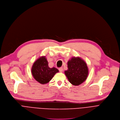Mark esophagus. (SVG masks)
Masks as SVG:
<instances>
[{"label":"esophagus","mask_w":120,"mask_h":120,"mask_svg":"<svg viewBox=\"0 0 120 120\" xmlns=\"http://www.w3.org/2000/svg\"><path fill=\"white\" fill-rule=\"evenodd\" d=\"M59 70L60 72H62L63 70V69L62 67H61V68H59Z\"/></svg>","instance_id":"1"}]
</instances>
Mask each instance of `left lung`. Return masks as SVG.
<instances>
[{
    "mask_svg": "<svg viewBox=\"0 0 120 120\" xmlns=\"http://www.w3.org/2000/svg\"><path fill=\"white\" fill-rule=\"evenodd\" d=\"M68 69L65 74L71 84L79 85L85 81L88 76V68L86 62L78 58H72L68 62Z\"/></svg>",
    "mask_w": 120,
    "mask_h": 120,
    "instance_id": "obj_1",
    "label": "left lung"
}]
</instances>
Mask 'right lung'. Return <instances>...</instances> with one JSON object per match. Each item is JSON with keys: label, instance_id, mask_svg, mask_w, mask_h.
Returning <instances> with one entry per match:
<instances>
[{"label": "right lung", "instance_id": "right-lung-1", "mask_svg": "<svg viewBox=\"0 0 120 120\" xmlns=\"http://www.w3.org/2000/svg\"><path fill=\"white\" fill-rule=\"evenodd\" d=\"M59 70L53 67L50 68L48 66L45 57L43 56L38 59L33 64L32 73L35 79L41 84L49 82Z\"/></svg>", "mask_w": 120, "mask_h": 120}]
</instances>
